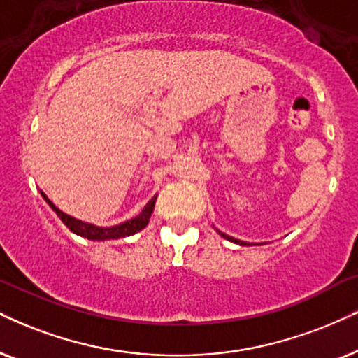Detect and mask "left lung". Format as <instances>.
I'll return each mask as SVG.
<instances>
[{"label":"left lung","mask_w":358,"mask_h":358,"mask_svg":"<svg viewBox=\"0 0 358 358\" xmlns=\"http://www.w3.org/2000/svg\"><path fill=\"white\" fill-rule=\"evenodd\" d=\"M220 233V231H218ZM221 236L223 238H226L228 239V241H231V243H236V244H241V246H244V244H250V243H244V241H239V239H236V238H231V236H228V234H224V233H220Z\"/></svg>","instance_id":"obj_1"}]
</instances>
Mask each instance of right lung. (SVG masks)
I'll return each mask as SVG.
<instances>
[{"mask_svg": "<svg viewBox=\"0 0 358 358\" xmlns=\"http://www.w3.org/2000/svg\"><path fill=\"white\" fill-rule=\"evenodd\" d=\"M41 194H43V198L48 201V205L51 206L54 211H56V215L61 218L62 223H64L72 233L79 234V236H84L87 239H94V241H106V239L125 238V236H132V234L138 233L140 229H143L148 224V220H150L153 208H155V200H157V196H153L152 200L147 203L145 208H143L142 213H140L138 216H135V218L125 221V223H122V224L110 226V228H101V226L84 223V221L76 220V218H72V216L66 215V213H62L59 208H56V205L49 200L46 194H44L43 192H41Z\"/></svg>", "mask_w": 358, "mask_h": 358, "instance_id": "right-lung-1", "label": "right lung"}]
</instances>
